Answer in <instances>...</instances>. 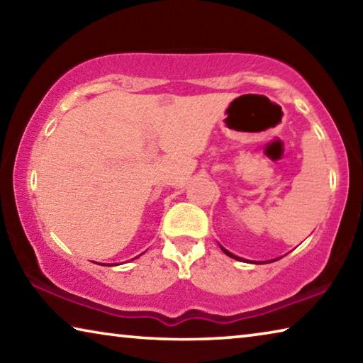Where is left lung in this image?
<instances>
[{
  "mask_svg": "<svg viewBox=\"0 0 363 363\" xmlns=\"http://www.w3.org/2000/svg\"><path fill=\"white\" fill-rule=\"evenodd\" d=\"M220 250H223V251H224V253H225L227 256H230V257H233V259H240V257H238V256H233L232 253H229V251H227V250H224L223 247H220Z\"/></svg>",
  "mask_w": 363,
  "mask_h": 363,
  "instance_id": "left-lung-1",
  "label": "left lung"
}]
</instances>
